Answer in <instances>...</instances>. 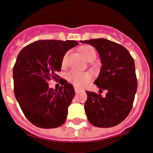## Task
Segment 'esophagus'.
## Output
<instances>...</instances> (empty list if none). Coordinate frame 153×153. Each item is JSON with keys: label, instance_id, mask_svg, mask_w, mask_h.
I'll return each instance as SVG.
<instances>
[{"label": "esophagus", "instance_id": "obj_1", "mask_svg": "<svg viewBox=\"0 0 153 153\" xmlns=\"http://www.w3.org/2000/svg\"><path fill=\"white\" fill-rule=\"evenodd\" d=\"M74 90H75V93H76V94H79V92L81 91V89L77 87H74Z\"/></svg>", "mask_w": 153, "mask_h": 153}]
</instances>
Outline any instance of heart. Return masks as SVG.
I'll use <instances>...</instances> for the list:
<instances>
[{"mask_svg": "<svg viewBox=\"0 0 153 153\" xmlns=\"http://www.w3.org/2000/svg\"><path fill=\"white\" fill-rule=\"evenodd\" d=\"M80 53L81 55L85 59H87L92 54L95 53V51L92 47L90 46H83L80 48ZM65 61V57L64 58V61ZM66 78L68 79V82L72 83L73 85L75 86H82L85 82H86L88 80L90 79V75L88 73H83L79 72L77 71L71 70L68 71L66 74Z\"/></svg>", "mask_w": 153, "mask_h": 153, "instance_id": "heart-1", "label": "heart"}]
</instances>
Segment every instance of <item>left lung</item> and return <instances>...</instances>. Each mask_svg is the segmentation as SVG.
<instances>
[{
    "mask_svg": "<svg viewBox=\"0 0 153 153\" xmlns=\"http://www.w3.org/2000/svg\"><path fill=\"white\" fill-rule=\"evenodd\" d=\"M80 42L91 45L97 51L102 67L94 83L108 90L105 97L86 91L84 106L88 120L97 127L116 126L127 117L134 100L137 87L134 60L125 47L108 39Z\"/></svg>",
    "mask_w": 153,
    "mask_h": 153,
    "instance_id": "left-lung-1",
    "label": "left lung"
}]
</instances>
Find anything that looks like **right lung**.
<instances>
[{"label": "right lung", "mask_w": 153, "mask_h": 153, "mask_svg": "<svg viewBox=\"0 0 153 153\" xmlns=\"http://www.w3.org/2000/svg\"><path fill=\"white\" fill-rule=\"evenodd\" d=\"M75 41L39 40L20 51L13 68L15 97L27 119L41 128H56L64 123L74 96V87L66 80L59 89L48 87L56 79L64 55L78 45Z\"/></svg>", "instance_id": "1"}]
</instances>
